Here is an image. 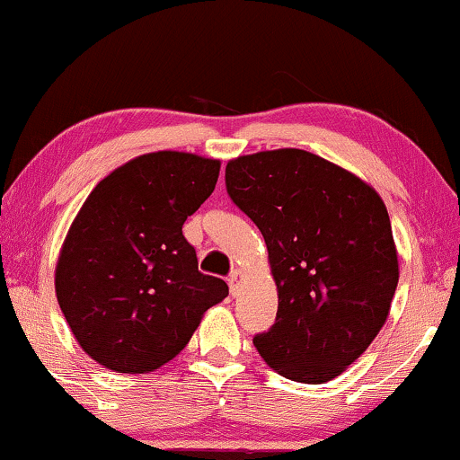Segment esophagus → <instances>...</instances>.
Returning a JSON list of instances; mask_svg holds the SVG:
<instances>
[{
    "mask_svg": "<svg viewBox=\"0 0 460 460\" xmlns=\"http://www.w3.org/2000/svg\"><path fill=\"white\" fill-rule=\"evenodd\" d=\"M241 279H243V272H241V270H232V272H230V277H228V285H230V291H232V294H236L238 283H241Z\"/></svg>",
    "mask_w": 460,
    "mask_h": 460,
    "instance_id": "obj_1",
    "label": "esophagus"
}]
</instances>
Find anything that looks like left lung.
I'll use <instances>...</instances> for the list:
<instances>
[{
    "instance_id": "1",
    "label": "left lung",
    "mask_w": 460,
    "mask_h": 460,
    "mask_svg": "<svg viewBox=\"0 0 460 460\" xmlns=\"http://www.w3.org/2000/svg\"><path fill=\"white\" fill-rule=\"evenodd\" d=\"M234 205L258 226L279 291L277 321L253 338L274 372L321 385L359 359L399 281L383 199L363 179L296 147L226 166Z\"/></svg>"
}]
</instances>
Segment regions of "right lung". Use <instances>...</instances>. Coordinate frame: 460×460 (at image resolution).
<instances>
[{"label": "right lung", "mask_w": 460, "mask_h": 460, "mask_svg": "<svg viewBox=\"0 0 460 460\" xmlns=\"http://www.w3.org/2000/svg\"><path fill=\"white\" fill-rule=\"evenodd\" d=\"M219 177V160L152 152L118 166L88 194L58 253L55 289L84 353L120 374L179 355L202 314L228 296L199 272L183 222Z\"/></svg>", "instance_id": "obj_1"}]
</instances>
